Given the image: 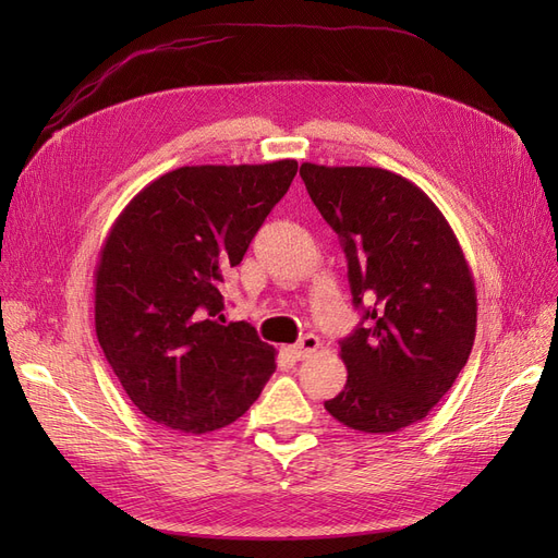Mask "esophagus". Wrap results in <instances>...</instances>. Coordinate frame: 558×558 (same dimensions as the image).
Segmentation results:
<instances>
[{"label":"esophagus","instance_id":"34e87169","mask_svg":"<svg viewBox=\"0 0 558 558\" xmlns=\"http://www.w3.org/2000/svg\"><path fill=\"white\" fill-rule=\"evenodd\" d=\"M318 344H320V342H318L316 335H305L298 344L291 347V351H293V356H295L298 361H302V359L312 356V353L318 349Z\"/></svg>","mask_w":558,"mask_h":558}]
</instances>
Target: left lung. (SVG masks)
<instances>
[{
    "label": "left lung",
    "mask_w": 558,
    "mask_h": 558,
    "mask_svg": "<svg viewBox=\"0 0 558 558\" xmlns=\"http://www.w3.org/2000/svg\"><path fill=\"white\" fill-rule=\"evenodd\" d=\"M300 177L342 242L356 330L340 342L347 386L326 400L340 424L396 433L426 418L468 363L475 279L435 202L381 167L302 162ZM374 305L362 307V300Z\"/></svg>",
    "instance_id": "8db88e82"
}]
</instances>
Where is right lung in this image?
Returning a JSON list of instances; mask_svg holds the SVG:
<instances>
[{"mask_svg": "<svg viewBox=\"0 0 558 558\" xmlns=\"http://www.w3.org/2000/svg\"><path fill=\"white\" fill-rule=\"evenodd\" d=\"M295 172V160L179 167L111 226L95 269V332L128 398L156 424L226 428L277 369L256 328L226 324L221 283Z\"/></svg>", "mask_w": 558, "mask_h": 558, "instance_id": "right-lung-1", "label": "right lung"}]
</instances>
